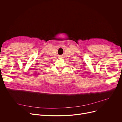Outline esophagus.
<instances>
[{"instance_id": "obj_1", "label": "esophagus", "mask_w": 122, "mask_h": 122, "mask_svg": "<svg viewBox=\"0 0 122 122\" xmlns=\"http://www.w3.org/2000/svg\"><path fill=\"white\" fill-rule=\"evenodd\" d=\"M62 56H60V57H62Z\"/></svg>"}]
</instances>
